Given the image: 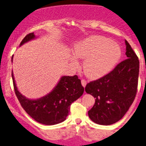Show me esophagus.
<instances>
[{"label": "esophagus", "instance_id": "esophagus-1", "mask_svg": "<svg viewBox=\"0 0 146 146\" xmlns=\"http://www.w3.org/2000/svg\"><path fill=\"white\" fill-rule=\"evenodd\" d=\"M86 84H87V82H86V80H84V79H82V86L84 87V88H85V87L86 86Z\"/></svg>", "mask_w": 146, "mask_h": 146}]
</instances>
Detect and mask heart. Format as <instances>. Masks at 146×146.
<instances>
[{
  "instance_id": "heart-1",
  "label": "heart",
  "mask_w": 146,
  "mask_h": 146,
  "mask_svg": "<svg viewBox=\"0 0 146 146\" xmlns=\"http://www.w3.org/2000/svg\"><path fill=\"white\" fill-rule=\"evenodd\" d=\"M70 62L77 67V58L84 59L82 68L90 78H100L108 73L121 59V48L108 38L100 36H90L75 44Z\"/></svg>"
}]
</instances>
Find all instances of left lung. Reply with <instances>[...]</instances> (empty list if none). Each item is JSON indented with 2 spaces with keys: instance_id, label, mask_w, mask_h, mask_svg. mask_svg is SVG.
<instances>
[{
  "instance_id": "obj_1",
  "label": "left lung",
  "mask_w": 146,
  "mask_h": 146,
  "mask_svg": "<svg viewBox=\"0 0 146 146\" xmlns=\"http://www.w3.org/2000/svg\"><path fill=\"white\" fill-rule=\"evenodd\" d=\"M125 43L127 59L108 75L90 82L85 88L86 93L96 98L88 116L96 124L110 125L121 120L137 93L139 62L128 42L125 40Z\"/></svg>"
}]
</instances>
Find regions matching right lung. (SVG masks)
Returning a JSON list of instances; mask_svg holds the SVG:
<instances>
[{
	"mask_svg": "<svg viewBox=\"0 0 146 146\" xmlns=\"http://www.w3.org/2000/svg\"><path fill=\"white\" fill-rule=\"evenodd\" d=\"M38 37L34 33L27 34L19 46ZM13 56H12L13 62ZM12 78L15 94L25 112L37 122L43 125H53L65 121L70 106L82 96L84 92L81 80L77 75L62 76L52 90L46 95L36 99H29L18 90L12 71Z\"/></svg>",
	"mask_w": 146,
	"mask_h": 146,
	"instance_id": "add662e5",
	"label": "right lung"
}]
</instances>
